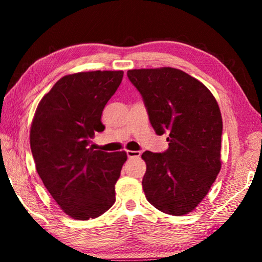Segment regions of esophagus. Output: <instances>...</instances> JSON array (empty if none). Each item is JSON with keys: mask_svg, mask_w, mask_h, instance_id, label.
Here are the masks:
<instances>
[{"mask_svg": "<svg viewBox=\"0 0 262 262\" xmlns=\"http://www.w3.org/2000/svg\"><path fill=\"white\" fill-rule=\"evenodd\" d=\"M127 156L128 158H137L141 156V151H133V150H128Z\"/></svg>", "mask_w": 262, "mask_h": 262, "instance_id": "obj_1", "label": "esophagus"}]
</instances>
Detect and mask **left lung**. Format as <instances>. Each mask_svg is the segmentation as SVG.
<instances>
[{"instance_id": "left-lung-1", "label": "left lung", "mask_w": 262, "mask_h": 262, "mask_svg": "<svg viewBox=\"0 0 262 262\" xmlns=\"http://www.w3.org/2000/svg\"><path fill=\"white\" fill-rule=\"evenodd\" d=\"M127 76L143 98L156 134H167L166 151L142 154L147 164L142 180L145 198L165 214H188L221 170L219 104L206 85L183 70L133 69Z\"/></svg>"}]
</instances>
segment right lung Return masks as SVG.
<instances>
[{
  "label": "right lung",
  "mask_w": 262,
  "mask_h": 262,
  "mask_svg": "<svg viewBox=\"0 0 262 262\" xmlns=\"http://www.w3.org/2000/svg\"><path fill=\"white\" fill-rule=\"evenodd\" d=\"M123 72L77 73L63 76L42 97L31 125L30 144L43 185L66 214L96 219L115 202L125 151L89 147L105 126V105L122 81Z\"/></svg>",
  "instance_id": "add662e5"
}]
</instances>
